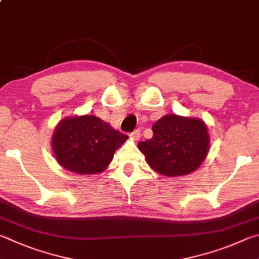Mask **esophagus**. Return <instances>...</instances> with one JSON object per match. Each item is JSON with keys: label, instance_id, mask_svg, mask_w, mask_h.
Returning <instances> with one entry per match:
<instances>
[{"label": "esophagus", "instance_id": "1", "mask_svg": "<svg viewBox=\"0 0 259 259\" xmlns=\"http://www.w3.org/2000/svg\"><path fill=\"white\" fill-rule=\"evenodd\" d=\"M130 137L132 138L133 140H135V141H138V140L141 138V132H140V130H135V131H133L132 133H131Z\"/></svg>", "mask_w": 259, "mask_h": 259}]
</instances>
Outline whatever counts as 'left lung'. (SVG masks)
Wrapping results in <instances>:
<instances>
[{
	"instance_id": "1",
	"label": "left lung",
	"mask_w": 259,
	"mask_h": 259,
	"mask_svg": "<svg viewBox=\"0 0 259 259\" xmlns=\"http://www.w3.org/2000/svg\"><path fill=\"white\" fill-rule=\"evenodd\" d=\"M151 139L138 143L157 173L181 176L197 169L208 153L207 127L198 118L167 115L152 126Z\"/></svg>"
}]
</instances>
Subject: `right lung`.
I'll return each mask as SVG.
<instances>
[{"label":"right lung","instance_id":"1","mask_svg":"<svg viewBox=\"0 0 259 259\" xmlns=\"http://www.w3.org/2000/svg\"><path fill=\"white\" fill-rule=\"evenodd\" d=\"M127 138L107 121L85 115L59 122L52 148L63 168L77 174H95L106 169L113 153Z\"/></svg>","mask_w":259,"mask_h":259}]
</instances>
